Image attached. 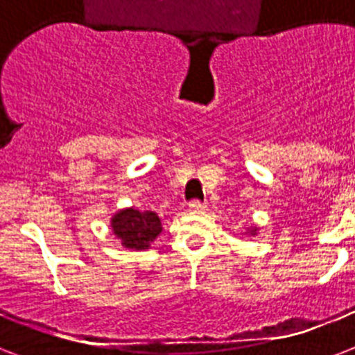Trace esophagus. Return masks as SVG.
<instances>
[{"mask_svg": "<svg viewBox=\"0 0 355 355\" xmlns=\"http://www.w3.org/2000/svg\"><path fill=\"white\" fill-rule=\"evenodd\" d=\"M205 208H206V202H202V200L193 199L191 202H189V210L191 211H202Z\"/></svg>", "mask_w": 355, "mask_h": 355, "instance_id": "34e87169", "label": "esophagus"}]
</instances>
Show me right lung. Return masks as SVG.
<instances>
[{
  "mask_svg": "<svg viewBox=\"0 0 355 355\" xmlns=\"http://www.w3.org/2000/svg\"><path fill=\"white\" fill-rule=\"evenodd\" d=\"M112 230L121 239L123 247L141 250L149 247L150 241H155L162 232V223L155 211L127 208L112 217Z\"/></svg>",
  "mask_w": 355,
  "mask_h": 355,
  "instance_id": "right-lung-1",
  "label": "right lung"
}]
</instances>
